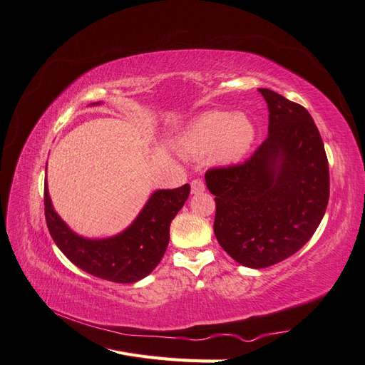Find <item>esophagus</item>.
Here are the masks:
<instances>
[{
    "mask_svg": "<svg viewBox=\"0 0 365 365\" xmlns=\"http://www.w3.org/2000/svg\"><path fill=\"white\" fill-rule=\"evenodd\" d=\"M190 185H192V193H193V195H200V193H202V192L205 190V184H204V181L200 180V178L193 180Z\"/></svg>",
    "mask_w": 365,
    "mask_h": 365,
    "instance_id": "obj_1",
    "label": "esophagus"
}]
</instances>
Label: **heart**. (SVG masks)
<instances>
[{
	"instance_id": "b5f03b06",
	"label": "heart",
	"mask_w": 365,
	"mask_h": 365,
	"mask_svg": "<svg viewBox=\"0 0 365 365\" xmlns=\"http://www.w3.org/2000/svg\"><path fill=\"white\" fill-rule=\"evenodd\" d=\"M256 128L244 114L208 111L195 118L180 138L181 149L192 157L212 153L219 163L242 158L251 148Z\"/></svg>"
}]
</instances>
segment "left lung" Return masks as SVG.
I'll return each instance as SVG.
<instances>
[{
	"instance_id": "left-lung-1",
	"label": "left lung",
	"mask_w": 365,
	"mask_h": 365,
	"mask_svg": "<svg viewBox=\"0 0 365 365\" xmlns=\"http://www.w3.org/2000/svg\"><path fill=\"white\" fill-rule=\"evenodd\" d=\"M268 137L242 164L207 170L215 195V236L230 257L267 268L312 237L329 202V163L322 135L302 105L267 88Z\"/></svg>"
}]
</instances>
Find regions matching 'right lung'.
Listing matches in <instances>:
<instances>
[{"label":"right lung","mask_w":365,"mask_h":365,"mask_svg":"<svg viewBox=\"0 0 365 365\" xmlns=\"http://www.w3.org/2000/svg\"><path fill=\"white\" fill-rule=\"evenodd\" d=\"M189 193V184L153 192L134 222L108 239H85L71 231L54 212L47 181L43 185V205L54 244L77 268L103 280L134 283L149 275L163 259L169 245L172 219L182 208Z\"/></svg>","instance_id":"add662e5"}]
</instances>
